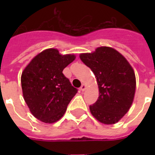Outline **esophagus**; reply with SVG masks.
<instances>
[{
    "instance_id": "obj_1",
    "label": "esophagus",
    "mask_w": 155,
    "mask_h": 155,
    "mask_svg": "<svg viewBox=\"0 0 155 155\" xmlns=\"http://www.w3.org/2000/svg\"><path fill=\"white\" fill-rule=\"evenodd\" d=\"M85 88H86V85H85V84H82L81 87V90L82 91H84V90H85Z\"/></svg>"
}]
</instances>
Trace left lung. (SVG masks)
<instances>
[{"mask_svg": "<svg viewBox=\"0 0 155 155\" xmlns=\"http://www.w3.org/2000/svg\"><path fill=\"white\" fill-rule=\"evenodd\" d=\"M80 58L96 77L98 100L90 105L92 116L105 124H114L128 112L136 89V78L130 64L121 53L107 46Z\"/></svg>", "mask_w": 155, "mask_h": 155, "instance_id": "obj_1", "label": "left lung"}]
</instances>
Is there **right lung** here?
<instances>
[{"instance_id": "1", "label": "right lung", "mask_w": 155, "mask_h": 155, "mask_svg": "<svg viewBox=\"0 0 155 155\" xmlns=\"http://www.w3.org/2000/svg\"><path fill=\"white\" fill-rule=\"evenodd\" d=\"M74 54L61 55L57 49H47L35 56L21 74L23 96L31 114L46 124L64 116L78 89L63 74L74 61Z\"/></svg>"}]
</instances>
